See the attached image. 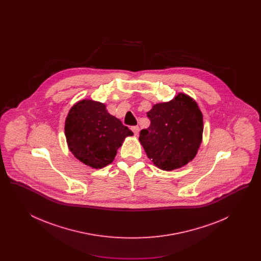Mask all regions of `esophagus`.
Segmentation results:
<instances>
[{
	"label": "esophagus",
	"instance_id": "1",
	"mask_svg": "<svg viewBox=\"0 0 261 261\" xmlns=\"http://www.w3.org/2000/svg\"><path fill=\"white\" fill-rule=\"evenodd\" d=\"M131 129H132V131L134 132V134H135L136 136L139 135V126H133Z\"/></svg>",
	"mask_w": 261,
	"mask_h": 261
}]
</instances>
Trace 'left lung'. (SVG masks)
Segmentation results:
<instances>
[{"mask_svg":"<svg viewBox=\"0 0 261 261\" xmlns=\"http://www.w3.org/2000/svg\"><path fill=\"white\" fill-rule=\"evenodd\" d=\"M150 119L139 141L148 158L162 170L172 171L192 162L202 142L203 116L198 102L184 93L159 102L147 112Z\"/></svg>","mask_w":261,"mask_h":261,"instance_id":"obj_1","label":"left lung"}]
</instances>
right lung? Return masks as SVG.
<instances>
[{"label":"right lung","instance_id":"1","mask_svg":"<svg viewBox=\"0 0 261 261\" xmlns=\"http://www.w3.org/2000/svg\"><path fill=\"white\" fill-rule=\"evenodd\" d=\"M64 134L75 158L92 168L111 164L125 138L133 132L110 114L105 103L91 99L75 102L65 118Z\"/></svg>","mask_w":261,"mask_h":261}]
</instances>
